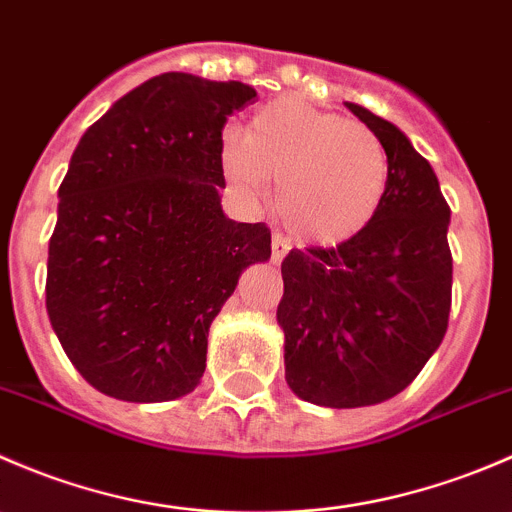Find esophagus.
I'll use <instances>...</instances> for the list:
<instances>
[{
    "label": "esophagus",
    "instance_id": "esophagus-1",
    "mask_svg": "<svg viewBox=\"0 0 512 512\" xmlns=\"http://www.w3.org/2000/svg\"><path fill=\"white\" fill-rule=\"evenodd\" d=\"M287 250H289L287 237H282L280 232H277V235H272V265H280V262L285 260Z\"/></svg>",
    "mask_w": 512,
    "mask_h": 512
}]
</instances>
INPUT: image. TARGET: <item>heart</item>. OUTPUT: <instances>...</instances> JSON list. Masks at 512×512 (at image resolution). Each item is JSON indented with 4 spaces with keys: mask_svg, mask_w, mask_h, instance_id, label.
Wrapping results in <instances>:
<instances>
[{
    "mask_svg": "<svg viewBox=\"0 0 512 512\" xmlns=\"http://www.w3.org/2000/svg\"><path fill=\"white\" fill-rule=\"evenodd\" d=\"M225 178L247 195L277 183V215L309 245H339L374 223L389 193L386 146L369 126L277 98L227 131L220 146Z\"/></svg>",
    "mask_w": 512,
    "mask_h": 512,
    "instance_id": "obj_1",
    "label": "heart"
}]
</instances>
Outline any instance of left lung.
<instances>
[{
  "mask_svg": "<svg viewBox=\"0 0 512 512\" xmlns=\"http://www.w3.org/2000/svg\"><path fill=\"white\" fill-rule=\"evenodd\" d=\"M347 108L386 146L389 193L374 223L337 247L282 262L287 386L309 404L356 409L394 399L441 347L451 312V208L431 163L394 123Z\"/></svg>",
  "mask_w": 512,
  "mask_h": 512,
  "instance_id": "1",
  "label": "left lung"
}]
</instances>
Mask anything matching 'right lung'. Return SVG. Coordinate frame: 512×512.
Returning <instances> with one entry per match:
<instances>
[{
    "label": "right lung",
    "mask_w": 512,
    "mask_h": 512,
    "mask_svg": "<svg viewBox=\"0 0 512 512\" xmlns=\"http://www.w3.org/2000/svg\"><path fill=\"white\" fill-rule=\"evenodd\" d=\"M257 96L170 71L86 128L59 185L46 312L101 394L158 404L200 384L208 332L242 272L270 260L265 223L220 205L223 126Z\"/></svg>",
    "instance_id": "right-lung-1"
}]
</instances>
